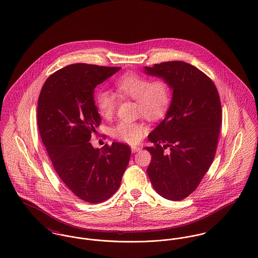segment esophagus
<instances>
[{
    "label": "esophagus",
    "instance_id": "34e87169",
    "mask_svg": "<svg viewBox=\"0 0 258 258\" xmlns=\"http://www.w3.org/2000/svg\"><path fill=\"white\" fill-rule=\"evenodd\" d=\"M141 149H142L141 146H136V145H133V146H132V151H133V152H138V151H140Z\"/></svg>",
    "mask_w": 258,
    "mask_h": 258
}]
</instances>
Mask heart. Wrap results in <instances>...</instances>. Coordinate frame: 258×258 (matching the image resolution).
I'll use <instances>...</instances> for the list:
<instances>
[{
    "label": "heart",
    "instance_id": "b5f03b06",
    "mask_svg": "<svg viewBox=\"0 0 258 258\" xmlns=\"http://www.w3.org/2000/svg\"><path fill=\"white\" fill-rule=\"evenodd\" d=\"M117 95L132 98L139 104V113L149 120H157L166 115L172 104V87L165 78L151 80L136 72H126L115 80ZM95 105L99 115L110 119L115 115L117 99L112 92L100 89L95 93ZM145 126L142 122L120 120L111 127L110 134L115 140L127 143H139Z\"/></svg>",
    "mask_w": 258,
    "mask_h": 258
}]
</instances>
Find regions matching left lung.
<instances>
[{
  "label": "left lung",
  "instance_id": "left-lung-1",
  "mask_svg": "<svg viewBox=\"0 0 258 258\" xmlns=\"http://www.w3.org/2000/svg\"><path fill=\"white\" fill-rule=\"evenodd\" d=\"M145 72L165 78L173 89L167 115L148 136L153 145L145 147L151 153L146 171L160 196L183 200L197 189L216 155L222 124L219 92L210 77L183 61L154 64Z\"/></svg>",
  "mask_w": 258,
  "mask_h": 258
}]
</instances>
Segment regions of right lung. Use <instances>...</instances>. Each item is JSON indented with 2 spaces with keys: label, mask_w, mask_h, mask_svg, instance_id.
Instances as JSON below:
<instances>
[{
  "label": "right lung",
  "mask_w": 258,
  "mask_h": 258,
  "mask_svg": "<svg viewBox=\"0 0 258 258\" xmlns=\"http://www.w3.org/2000/svg\"><path fill=\"white\" fill-rule=\"evenodd\" d=\"M120 67L76 63L51 74L37 102L41 141L62 182L81 200L98 204L118 189L131 148L113 143L101 149L90 143L101 117L94 102V89Z\"/></svg>",
  "instance_id": "obj_1"
}]
</instances>
